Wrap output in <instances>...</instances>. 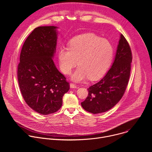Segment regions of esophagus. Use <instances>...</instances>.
I'll use <instances>...</instances> for the list:
<instances>
[{"instance_id": "34e87169", "label": "esophagus", "mask_w": 152, "mask_h": 152, "mask_svg": "<svg viewBox=\"0 0 152 152\" xmlns=\"http://www.w3.org/2000/svg\"><path fill=\"white\" fill-rule=\"evenodd\" d=\"M70 86L71 88H77V87L76 84H74V83H71L70 84Z\"/></svg>"}]
</instances>
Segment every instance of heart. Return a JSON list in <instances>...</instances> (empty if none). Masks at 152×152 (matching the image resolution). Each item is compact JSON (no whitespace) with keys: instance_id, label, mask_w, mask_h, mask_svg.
<instances>
[{"instance_id":"b5f03b06","label":"heart","mask_w":152,"mask_h":152,"mask_svg":"<svg viewBox=\"0 0 152 152\" xmlns=\"http://www.w3.org/2000/svg\"><path fill=\"white\" fill-rule=\"evenodd\" d=\"M113 54V48L109 41L88 34L73 38L69 48H61L58 58L60 70L65 75H70L78 61L79 66L72 79L80 82L88 78L96 80L103 76L110 67Z\"/></svg>"}]
</instances>
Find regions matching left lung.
I'll use <instances>...</instances> for the list:
<instances>
[{
  "label": "left lung",
  "instance_id": "left-lung-1",
  "mask_svg": "<svg viewBox=\"0 0 152 152\" xmlns=\"http://www.w3.org/2000/svg\"><path fill=\"white\" fill-rule=\"evenodd\" d=\"M132 60L131 48L120 34L112 67L99 82L90 86L88 97L81 103L85 110L93 114L104 113L120 100L128 84Z\"/></svg>",
  "mask_w": 152,
  "mask_h": 152
}]
</instances>
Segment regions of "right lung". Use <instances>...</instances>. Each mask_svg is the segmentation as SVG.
<instances>
[{
    "instance_id": "add662e5",
    "label": "right lung",
    "mask_w": 152,
    "mask_h": 152,
    "mask_svg": "<svg viewBox=\"0 0 152 152\" xmlns=\"http://www.w3.org/2000/svg\"><path fill=\"white\" fill-rule=\"evenodd\" d=\"M58 27L36 28L21 49L17 77L22 96L35 112L53 114L62 104V97L70 89L66 78L53 61L56 52Z\"/></svg>"
}]
</instances>
